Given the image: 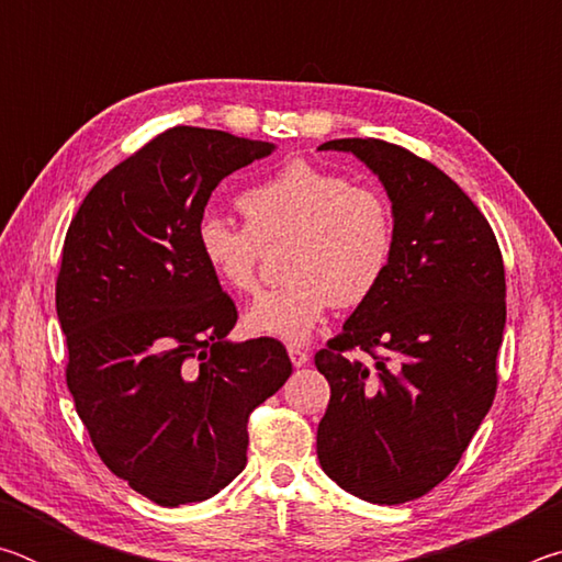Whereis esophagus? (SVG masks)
I'll return each instance as SVG.
<instances>
[{"label": "esophagus", "mask_w": 562, "mask_h": 562, "mask_svg": "<svg viewBox=\"0 0 562 562\" xmlns=\"http://www.w3.org/2000/svg\"><path fill=\"white\" fill-rule=\"evenodd\" d=\"M288 355H290V361L294 367H304L310 361V355L300 347H288Z\"/></svg>", "instance_id": "esophagus-1"}]
</instances>
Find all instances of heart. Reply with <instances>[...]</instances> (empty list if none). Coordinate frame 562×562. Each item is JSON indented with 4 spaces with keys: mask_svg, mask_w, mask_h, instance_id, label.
<instances>
[{
    "mask_svg": "<svg viewBox=\"0 0 562 562\" xmlns=\"http://www.w3.org/2000/svg\"><path fill=\"white\" fill-rule=\"evenodd\" d=\"M245 227L205 213L195 225L198 255L213 278L235 294L258 290L262 250L290 243L284 288L250 304L252 335L302 345L327 312L372 297L394 260L396 227L386 198L374 188L307 160H290L243 190Z\"/></svg>",
    "mask_w": 562,
    "mask_h": 562,
    "instance_id": "1",
    "label": "heart"
}]
</instances>
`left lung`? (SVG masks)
Returning <instances> with one entry per match:
<instances>
[{"instance_id":"1","label":"left lung","mask_w":562,"mask_h":562,"mask_svg":"<svg viewBox=\"0 0 562 562\" xmlns=\"http://www.w3.org/2000/svg\"><path fill=\"white\" fill-rule=\"evenodd\" d=\"M392 201L386 278L315 355L329 382L317 459L357 498L396 506L449 475L496 396L506 272L491 225L453 180L402 146L339 138ZM367 350L374 366L351 360Z\"/></svg>"}]
</instances>
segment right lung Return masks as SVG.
Returning a JSON list of instances; mask_svg holds the SVG:
<instances>
[{
    "label": "right lung",
    "mask_w": 562,
    "mask_h": 562,
    "mask_svg": "<svg viewBox=\"0 0 562 562\" xmlns=\"http://www.w3.org/2000/svg\"><path fill=\"white\" fill-rule=\"evenodd\" d=\"M272 150L176 126L109 170L66 233V384L101 461L158 506L225 488L247 463L252 408L292 374L278 339H227L235 302L195 247L217 183Z\"/></svg>",
    "instance_id": "obj_1"
}]
</instances>
